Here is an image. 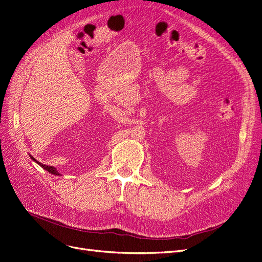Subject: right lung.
<instances>
[{
	"mask_svg": "<svg viewBox=\"0 0 262 262\" xmlns=\"http://www.w3.org/2000/svg\"><path fill=\"white\" fill-rule=\"evenodd\" d=\"M30 158L32 159V161H34L35 163H37L38 165H40L42 168H44L45 170H47L48 172L53 173V175H55V176H61L60 173L58 172V170H57V169H56L54 166H47V165H44V164H42V163H40V162H38V161H36V160H35L33 157H31V156H30Z\"/></svg>",
	"mask_w": 262,
	"mask_h": 262,
	"instance_id": "right-lung-1",
	"label": "right lung"
}]
</instances>
